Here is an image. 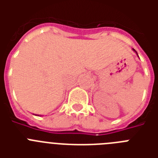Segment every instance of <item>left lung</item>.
I'll list each match as a JSON object with an SVG mask.
<instances>
[{
	"label": "left lung",
	"instance_id": "left-lung-1",
	"mask_svg": "<svg viewBox=\"0 0 158 158\" xmlns=\"http://www.w3.org/2000/svg\"><path fill=\"white\" fill-rule=\"evenodd\" d=\"M133 50H134V51H135V49H133ZM136 53H137V52H136ZM138 55V54H137Z\"/></svg>",
	"mask_w": 158,
	"mask_h": 158
}]
</instances>
